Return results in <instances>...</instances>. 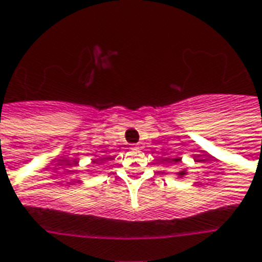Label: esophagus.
I'll return each instance as SVG.
<instances>
[{
    "instance_id": "esophagus-1",
    "label": "esophagus",
    "mask_w": 262,
    "mask_h": 262,
    "mask_svg": "<svg viewBox=\"0 0 262 262\" xmlns=\"http://www.w3.org/2000/svg\"><path fill=\"white\" fill-rule=\"evenodd\" d=\"M136 148H139V147H136Z\"/></svg>"
}]
</instances>
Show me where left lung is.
I'll return each mask as SVG.
<instances>
[{
	"mask_svg": "<svg viewBox=\"0 0 262 262\" xmlns=\"http://www.w3.org/2000/svg\"><path fill=\"white\" fill-rule=\"evenodd\" d=\"M180 174H183V173H180Z\"/></svg>",
	"mask_w": 262,
	"mask_h": 262,
	"instance_id": "left-lung-1",
	"label": "left lung"
}]
</instances>
